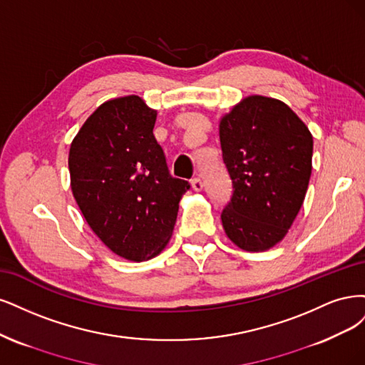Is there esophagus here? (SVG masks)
I'll list each match as a JSON object with an SVG mask.
<instances>
[{"mask_svg":"<svg viewBox=\"0 0 365 365\" xmlns=\"http://www.w3.org/2000/svg\"><path fill=\"white\" fill-rule=\"evenodd\" d=\"M191 185H192V190L194 191H202L203 190V182H202V179H200V178H194L191 180Z\"/></svg>","mask_w":365,"mask_h":365,"instance_id":"1","label":"esophagus"}]
</instances>
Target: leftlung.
I'll use <instances>...</instances> for the list:
<instances>
[{
	"label": "left lung",
	"instance_id": "obj_1",
	"mask_svg": "<svg viewBox=\"0 0 365 365\" xmlns=\"http://www.w3.org/2000/svg\"><path fill=\"white\" fill-rule=\"evenodd\" d=\"M220 143L233 187L221 210L222 227L245 252L272 249L285 238L308 191L309 128L284 101L250 96L221 118Z\"/></svg>",
	"mask_w": 365,
	"mask_h": 365
}]
</instances>
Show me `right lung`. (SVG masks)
Returning <instances> with one entry per match:
<instances>
[{
    "label": "right lung",
    "mask_w": 365,
    "mask_h": 365,
    "mask_svg": "<svg viewBox=\"0 0 365 365\" xmlns=\"http://www.w3.org/2000/svg\"><path fill=\"white\" fill-rule=\"evenodd\" d=\"M156 116L138 96L106 101L81 125L68 158L73 195L89 227L135 262L165 249L190 190L168 171L153 135Z\"/></svg>",
    "instance_id": "right-lung-1"
}]
</instances>
